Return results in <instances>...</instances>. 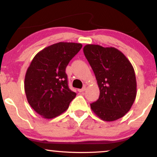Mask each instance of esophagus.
<instances>
[{"instance_id":"esophagus-1","label":"esophagus","mask_w":157,"mask_h":157,"mask_svg":"<svg viewBox=\"0 0 157 157\" xmlns=\"http://www.w3.org/2000/svg\"><path fill=\"white\" fill-rule=\"evenodd\" d=\"M86 87H83V88H82V89H78V91H79V92H83V91H86Z\"/></svg>"}]
</instances>
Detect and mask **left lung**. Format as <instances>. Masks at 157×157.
I'll list each match as a JSON object with an SVG mask.
<instances>
[{"label": "left lung", "instance_id": "8db88e82", "mask_svg": "<svg viewBox=\"0 0 157 157\" xmlns=\"http://www.w3.org/2000/svg\"><path fill=\"white\" fill-rule=\"evenodd\" d=\"M84 55L92 68L100 97L91 103L94 113L104 121L125 116L136 96V80L130 61L117 48L87 44Z\"/></svg>", "mask_w": 157, "mask_h": 157}]
</instances>
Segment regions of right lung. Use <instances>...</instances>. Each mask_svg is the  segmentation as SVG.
I'll list each match as a JSON object with an SVG mask.
<instances>
[{
  "instance_id": "obj_1",
  "label": "right lung",
  "mask_w": 157,
  "mask_h": 157,
  "mask_svg": "<svg viewBox=\"0 0 157 157\" xmlns=\"http://www.w3.org/2000/svg\"><path fill=\"white\" fill-rule=\"evenodd\" d=\"M82 46L57 43L41 50L32 60L25 76V93L29 104L43 117L60 115L76 97L68 88L66 68Z\"/></svg>"
}]
</instances>
